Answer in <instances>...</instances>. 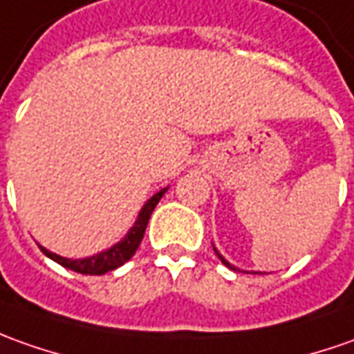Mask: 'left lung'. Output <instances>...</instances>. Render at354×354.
Wrapping results in <instances>:
<instances>
[{
  "instance_id": "obj_1",
  "label": "left lung",
  "mask_w": 354,
  "mask_h": 354,
  "mask_svg": "<svg viewBox=\"0 0 354 354\" xmlns=\"http://www.w3.org/2000/svg\"><path fill=\"white\" fill-rule=\"evenodd\" d=\"M215 254H217V256H218V259H221V261H223V263H225V266H227V268H230V269H236V268H232V266H230V263H228L227 259H225V258H223V256H221V254H218L217 250H215Z\"/></svg>"
}]
</instances>
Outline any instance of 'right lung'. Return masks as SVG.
<instances>
[{"mask_svg": "<svg viewBox=\"0 0 354 354\" xmlns=\"http://www.w3.org/2000/svg\"><path fill=\"white\" fill-rule=\"evenodd\" d=\"M165 192H167V189H160L158 194H155V196L147 201L145 207L141 209V213H139V217H137L136 225H133L131 230L127 232L126 238H124L122 242L114 244V246L110 248V250H106V252H100V254H96V256H91V258L85 259H67L62 258V256H57V254L48 252V250L42 246H40V250L44 252L48 258L57 261L59 266L71 269V271H77V273H81V275H104L108 271L124 266L127 259L136 254V250L139 248L141 240H143V234H145L147 223H149V218H151V213H153V209L157 207L160 197L165 196Z\"/></svg>", "mask_w": 354, "mask_h": 354, "instance_id": "add662e5", "label": "right lung"}]
</instances>
